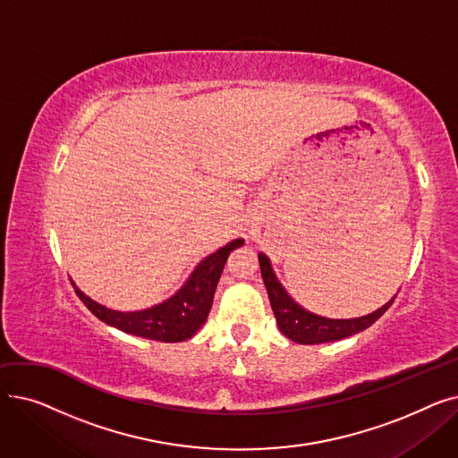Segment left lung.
<instances>
[{
    "instance_id": "8db88e82",
    "label": "left lung",
    "mask_w": 458,
    "mask_h": 458,
    "mask_svg": "<svg viewBox=\"0 0 458 458\" xmlns=\"http://www.w3.org/2000/svg\"><path fill=\"white\" fill-rule=\"evenodd\" d=\"M259 269H261V278L263 284L267 287V295L271 301L273 314L276 318L280 332L290 338L295 344L302 345H316V344H328L335 340H344L349 338L352 334H358L371 327L384 311H386L395 297L388 301L382 308L375 310L373 314H368L364 318H354V319H328L311 314V311L304 310L299 306L278 282L269 258L259 252Z\"/></svg>"
}]
</instances>
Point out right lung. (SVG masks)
I'll return each instance as SVG.
<instances>
[{
  "label": "right lung",
  "mask_w": 458,
  "mask_h": 458,
  "mask_svg": "<svg viewBox=\"0 0 458 458\" xmlns=\"http://www.w3.org/2000/svg\"><path fill=\"white\" fill-rule=\"evenodd\" d=\"M243 243V239H233V242L221 247L216 252L206 256L171 299L147 310H109L87 297L74 282H72V285H74L76 295L92 314L109 327L154 342H185L192 338L206 323L213 304L216 282L221 278L225 263L230 252Z\"/></svg>",
  "instance_id": "1"
}]
</instances>
